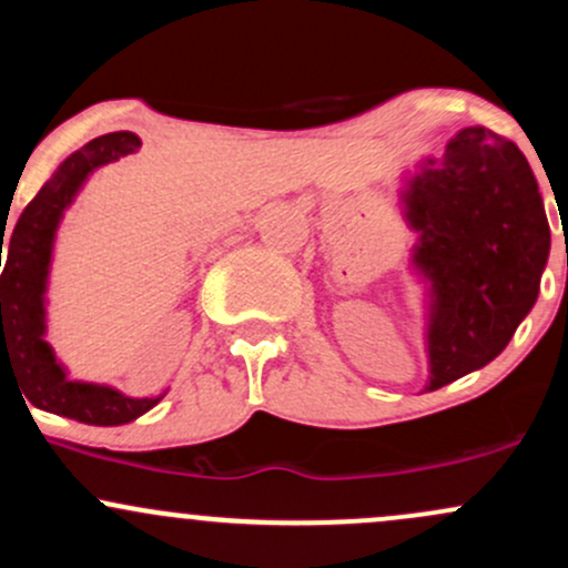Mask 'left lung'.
Here are the masks:
<instances>
[{
  "mask_svg": "<svg viewBox=\"0 0 568 568\" xmlns=\"http://www.w3.org/2000/svg\"><path fill=\"white\" fill-rule=\"evenodd\" d=\"M400 213L417 233L408 271L425 286V393L506 349L539 297L550 224L511 140L466 126L406 173Z\"/></svg>",
  "mask_w": 568,
  "mask_h": 568,
  "instance_id": "1",
  "label": "left lung"
}]
</instances>
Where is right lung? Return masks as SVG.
Instances as JSON below:
<instances>
[{
  "instance_id": "add662e5",
  "label": "right lung",
  "mask_w": 568,
  "mask_h": 568,
  "mask_svg": "<svg viewBox=\"0 0 568 568\" xmlns=\"http://www.w3.org/2000/svg\"><path fill=\"white\" fill-rule=\"evenodd\" d=\"M138 149L140 138L135 132H111L72 151L18 216L2 271V382L4 374H10L32 406L102 428L143 417L160 404L168 389L151 398H132L111 384L70 379V371L45 338L48 282L59 224L75 203L78 192L97 170L135 154Z\"/></svg>"
}]
</instances>
